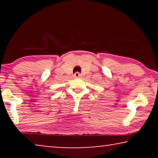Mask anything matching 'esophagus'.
Listing matches in <instances>:
<instances>
[{
    "instance_id": "34e87169",
    "label": "esophagus",
    "mask_w": 158,
    "mask_h": 158,
    "mask_svg": "<svg viewBox=\"0 0 158 158\" xmlns=\"http://www.w3.org/2000/svg\"><path fill=\"white\" fill-rule=\"evenodd\" d=\"M81 76V75L80 74V73H78V72H77V73H75V74H74V77H76V78H79Z\"/></svg>"
}]
</instances>
